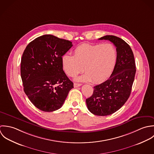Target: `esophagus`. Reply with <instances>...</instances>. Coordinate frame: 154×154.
<instances>
[{
  "label": "esophagus",
  "instance_id": "1",
  "mask_svg": "<svg viewBox=\"0 0 154 154\" xmlns=\"http://www.w3.org/2000/svg\"><path fill=\"white\" fill-rule=\"evenodd\" d=\"M82 85L81 83H74V88H77V87H80Z\"/></svg>",
  "mask_w": 154,
  "mask_h": 154
}]
</instances>
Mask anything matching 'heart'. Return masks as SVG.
I'll list each match as a JSON object with an SVG mask.
<instances>
[{
    "instance_id": "heart-1",
    "label": "heart",
    "mask_w": 154,
    "mask_h": 154,
    "mask_svg": "<svg viewBox=\"0 0 154 154\" xmlns=\"http://www.w3.org/2000/svg\"><path fill=\"white\" fill-rule=\"evenodd\" d=\"M117 59V52L111 43L82 44L74 51V56L64 55L62 66L69 77H75L85 71L77 80L99 83L112 73Z\"/></svg>"
}]
</instances>
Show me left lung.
I'll return each mask as SVG.
<instances>
[{
  "label": "left lung",
  "mask_w": 154,
  "mask_h": 154,
  "mask_svg": "<svg viewBox=\"0 0 154 154\" xmlns=\"http://www.w3.org/2000/svg\"><path fill=\"white\" fill-rule=\"evenodd\" d=\"M99 40H107L115 45L117 62L109 78L94 86L92 95L86 102L88 109L94 115L106 116L120 109L128 99L136 69L133 51L123 39L107 35Z\"/></svg>",
  "instance_id": "8db88e82"
}]
</instances>
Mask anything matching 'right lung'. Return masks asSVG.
I'll list each match as a JSON object with an SVG mask.
<instances>
[{"label": "right lung", "mask_w": 154, "mask_h": 154, "mask_svg": "<svg viewBox=\"0 0 154 154\" xmlns=\"http://www.w3.org/2000/svg\"><path fill=\"white\" fill-rule=\"evenodd\" d=\"M72 46L69 40L45 34L32 40L24 50L21 62L24 91L40 110L52 112L60 109L74 88L61 61Z\"/></svg>", "instance_id": "1"}]
</instances>
